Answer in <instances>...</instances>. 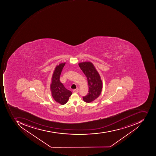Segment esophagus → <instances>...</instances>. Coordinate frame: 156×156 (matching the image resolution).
<instances>
[{
    "label": "esophagus",
    "mask_w": 156,
    "mask_h": 156,
    "mask_svg": "<svg viewBox=\"0 0 156 156\" xmlns=\"http://www.w3.org/2000/svg\"><path fill=\"white\" fill-rule=\"evenodd\" d=\"M73 92L76 93H78L79 92L78 89H74V90H73Z\"/></svg>",
    "instance_id": "34e87169"
}]
</instances>
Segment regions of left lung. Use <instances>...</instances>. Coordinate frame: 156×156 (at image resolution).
I'll return each instance as SVG.
<instances>
[{
    "label": "left lung",
    "instance_id": "1",
    "mask_svg": "<svg viewBox=\"0 0 156 156\" xmlns=\"http://www.w3.org/2000/svg\"><path fill=\"white\" fill-rule=\"evenodd\" d=\"M78 65L87 77L89 85V93L87 96L83 97V99L86 103H90L100 96L103 83L100 75L91 62H81Z\"/></svg>",
    "mask_w": 156,
    "mask_h": 156
}]
</instances>
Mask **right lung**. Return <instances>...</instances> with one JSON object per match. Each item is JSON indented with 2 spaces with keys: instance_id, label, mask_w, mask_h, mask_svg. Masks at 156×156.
<instances>
[{
  "instance_id": "add662e5",
  "label": "right lung",
  "mask_w": 156,
  "mask_h": 156,
  "mask_svg": "<svg viewBox=\"0 0 156 156\" xmlns=\"http://www.w3.org/2000/svg\"><path fill=\"white\" fill-rule=\"evenodd\" d=\"M65 64V62L62 63L56 66L52 74L51 83L50 85L52 97L56 102L61 105L66 104L72 95V92L67 90L59 80L61 72Z\"/></svg>"
}]
</instances>
